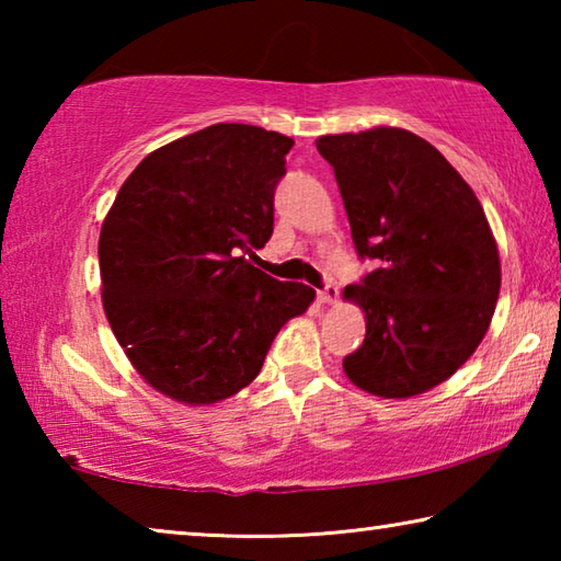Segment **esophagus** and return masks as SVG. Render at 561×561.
Masks as SVG:
<instances>
[{
  "instance_id": "34e87169",
  "label": "esophagus",
  "mask_w": 561,
  "mask_h": 561,
  "mask_svg": "<svg viewBox=\"0 0 561 561\" xmlns=\"http://www.w3.org/2000/svg\"><path fill=\"white\" fill-rule=\"evenodd\" d=\"M336 299H339V287H336V284H327V287L319 291V301L321 304H334Z\"/></svg>"
}]
</instances>
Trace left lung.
<instances>
[{"label":"left lung","mask_w":561,"mask_h":561,"mask_svg":"<svg viewBox=\"0 0 561 561\" xmlns=\"http://www.w3.org/2000/svg\"><path fill=\"white\" fill-rule=\"evenodd\" d=\"M317 150L334 168L356 252L378 262L344 289L366 319L344 374L378 398L431 391L495 314L502 270L485 210L440 150L405 128L321 136Z\"/></svg>","instance_id":"left-lung-1"}]
</instances>
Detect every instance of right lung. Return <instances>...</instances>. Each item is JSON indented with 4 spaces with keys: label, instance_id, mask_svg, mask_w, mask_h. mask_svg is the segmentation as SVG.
<instances>
[{
    "label": "right lung",
    "instance_id": "add662e5",
    "mask_svg": "<svg viewBox=\"0 0 561 561\" xmlns=\"http://www.w3.org/2000/svg\"><path fill=\"white\" fill-rule=\"evenodd\" d=\"M291 146L244 123L190 133L140 160L101 225L103 311L136 374L170 401L240 393L317 297L250 262L272 237Z\"/></svg>",
    "mask_w": 561,
    "mask_h": 561
}]
</instances>
